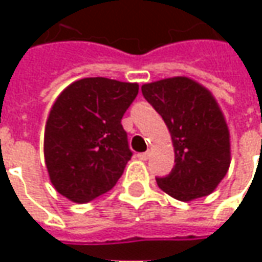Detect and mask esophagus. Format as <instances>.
Wrapping results in <instances>:
<instances>
[{"instance_id": "esophagus-1", "label": "esophagus", "mask_w": 262, "mask_h": 262, "mask_svg": "<svg viewBox=\"0 0 262 262\" xmlns=\"http://www.w3.org/2000/svg\"><path fill=\"white\" fill-rule=\"evenodd\" d=\"M150 155H151L150 151H144V153H138L137 157H138V159H141V160H148V159H150Z\"/></svg>"}]
</instances>
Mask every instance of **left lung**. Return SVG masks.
<instances>
[{
	"instance_id": "obj_1",
	"label": "left lung",
	"mask_w": 262,
	"mask_h": 262,
	"mask_svg": "<svg viewBox=\"0 0 262 262\" xmlns=\"http://www.w3.org/2000/svg\"><path fill=\"white\" fill-rule=\"evenodd\" d=\"M172 137L175 166L156 178L162 191L179 201L211 194L230 165V136L216 99L188 77H172L141 87Z\"/></svg>"
}]
</instances>
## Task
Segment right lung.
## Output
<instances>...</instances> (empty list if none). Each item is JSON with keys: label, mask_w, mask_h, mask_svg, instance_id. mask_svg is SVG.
Returning a JSON list of instances; mask_svg holds the SVG:
<instances>
[{"label": "right lung", "mask_w": 262, "mask_h": 262, "mask_svg": "<svg viewBox=\"0 0 262 262\" xmlns=\"http://www.w3.org/2000/svg\"><path fill=\"white\" fill-rule=\"evenodd\" d=\"M137 95V83L90 77L58 96L46 121L43 151L61 195L84 204L115 186L133 156L121 119Z\"/></svg>", "instance_id": "right-lung-1"}]
</instances>
